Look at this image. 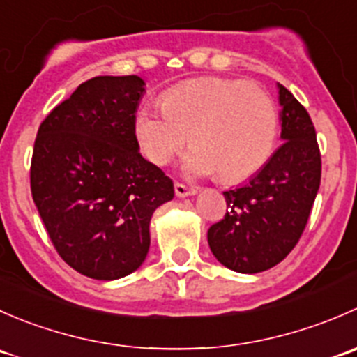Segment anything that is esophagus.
Here are the masks:
<instances>
[{"label":"esophagus","mask_w":357,"mask_h":357,"mask_svg":"<svg viewBox=\"0 0 357 357\" xmlns=\"http://www.w3.org/2000/svg\"><path fill=\"white\" fill-rule=\"evenodd\" d=\"M174 192L178 197H190L195 195L197 188H188V186H185L183 183H174Z\"/></svg>","instance_id":"1"}]
</instances>
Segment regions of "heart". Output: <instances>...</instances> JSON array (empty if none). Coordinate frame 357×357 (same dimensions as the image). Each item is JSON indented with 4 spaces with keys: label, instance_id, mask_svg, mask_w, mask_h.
<instances>
[{
    "label": "heart",
    "instance_id": "heart-1",
    "mask_svg": "<svg viewBox=\"0 0 357 357\" xmlns=\"http://www.w3.org/2000/svg\"><path fill=\"white\" fill-rule=\"evenodd\" d=\"M280 115L275 100L252 81L200 77L169 89L162 105L145 103L135 119L143 155L165 165L192 139L183 160L188 176L221 172L238 183L269 162L278 139Z\"/></svg>",
    "mask_w": 357,
    "mask_h": 357
}]
</instances>
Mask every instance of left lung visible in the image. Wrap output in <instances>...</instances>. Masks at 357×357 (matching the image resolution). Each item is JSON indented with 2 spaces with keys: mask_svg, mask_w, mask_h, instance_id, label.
Here are the masks:
<instances>
[{
  "mask_svg": "<svg viewBox=\"0 0 357 357\" xmlns=\"http://www.w3.org/2000/svg\"><path fill=\"white\" fill-rule=\"evenodd\" d=\"M282 146L242 188L225 192L226 214L207 231L214 257L236 273L266 271L297 245L321 181L314 124L280 84Z\"/></svg>",
  "mask_w": 357,
  "mask_h": 357,
  "instance_id": "left-lung-1",
  "label": "left lung"
}]
</instances>
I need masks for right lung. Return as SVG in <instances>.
I'll use <instances>...</instances> for the list:
<instances>
[{
	"mask_svg": "<svg viewBox=\"0 0 357 357\" xmlns=\"http://www.w3.org/2000/svg\"><path fill=\"white\" fill-rule=\"evenodd\" d=\"M138 75H98L38 129L31 192L60 257L81 275L117 280L149 254L150 219L172 200V179L139 153Z\"/></svg>",
	"mask_w": 357,
	"mask_h": 357,
	"instance_id": "1",
	"label": "right lung"
}]
</instances>
